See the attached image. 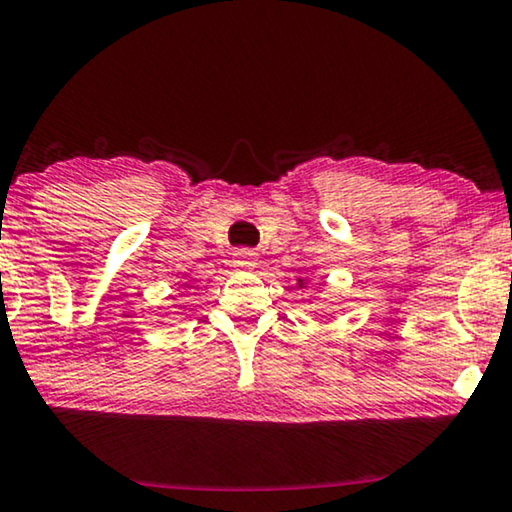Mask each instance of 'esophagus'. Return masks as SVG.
<instances>
[{"label":"esophagus","instance_id":"esophagus-1","mask_svg":"<svg viewBox=\"0 0 512 512\" xmlns=\"http://www.w3.org/2000/svg\"><path fill=\"white\" fill-rule=\"evenodd\" d=\"M232 264L236 266V269H248V271L255 269V266H257V253H255V250H246V248L236 250Z\"/></svg>","mask_w":512,"mask_h":512}]
</instances>
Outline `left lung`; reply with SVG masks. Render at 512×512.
Segmentation results:
<instances>
[{"label":"left lung","instance_id":"left-lung-1","mask_svg":"<svg viewBox=\"0 0 512 512\" xmlns=\"http://www.w3.org/2000/svg\"><path fill=\"white\" fill-rule=\"evenodd\" d=\"M299 287H304V280H301V278H299Z\"/></svg>","mask_w":512,"mask_h":512}]
</instances>
